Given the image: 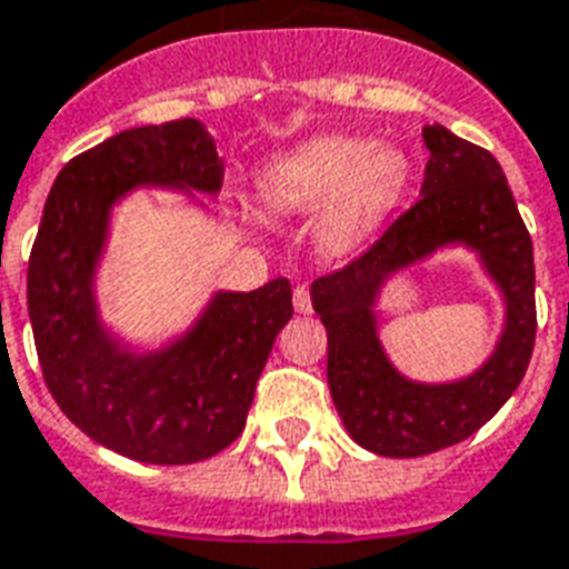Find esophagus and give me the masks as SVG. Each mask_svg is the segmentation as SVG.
I'll list each match as a JSON object with an SVG mask.
<instances>
[{"label": "esophagus", "instance_id": "1", "mask_svg": "<svg viewBox=\"0 0 569 569\" xmlns=\"http://www.w3.org/2000/svg\"><path fill=\"white\" fill-rule=\"evenodd\" d=\"M292 305H296L298 313H313V301H310V289H307V286H296Z\"/></svg>", "mask_w": 569, "mask_h": 569}]
</instances>
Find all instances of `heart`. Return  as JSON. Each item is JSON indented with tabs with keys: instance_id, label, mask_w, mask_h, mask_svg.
<instances>
[{
	"instance_id": "obj_1",
	"label": "heart",
	"mask_w": 569,
	"mask_h": 569,
	"mask_svg": "<svg viewBox=\"0 0 569 569\" xmlns=\"http://www.w3.org/2000/svg\"><path fill=\"white\" fill-rule=\"evenodd\" d=\"M410 183V159L401 147L365 138H313L264 168L259 196L277 213L319 211L326 247H352L398 208Z\"/></svg>"
}]
</instances>
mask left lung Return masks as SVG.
Instances as JSON below:
<instances>
[{
  "label": "left lung",
  "instance_id": "left-lung-1",
  "mask_svg": "<svg viewBox=\"0 0 569 569\" xmlns=\"http://www.w3.org/2000/svg\"><path fill=\"white\" fill-rule=\"evenodd\" d=\"M422 199L391 222L359 259L310 286L328 331V389L347 435L373 456L416 458L456 446L479 431L519 389L537 338L533 243L498 159L435 123ZM446 246L478 252L505 298V328L492 356L473 375L419 383L390 365L379 340L376 305L398 270Z\"/></svg>",
  "mask_w": 569,
  "mask_h": 569
}]
</instances>
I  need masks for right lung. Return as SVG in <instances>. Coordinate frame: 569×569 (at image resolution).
<instances>
[{"instance_id":"obj_1","label":"right lung","mask_w":569,"mask_h":569,"mask_svg":"<svg viewBox=\"0 0 569 569\" xmlns=\"http://www.w3.org/2000/svg\"><path fill=\"white\" fill-rule=\"evenodd\" d=\"M220 187L222 159L199 120L134 126L62 168L29 256V322L53 401L90 440L144 465H192L238 440L292 319V286L277 277L252 292H213L159 349H134L102 322L96 273L113 208L138 189Z\"/></svg>"}]
</instances>
